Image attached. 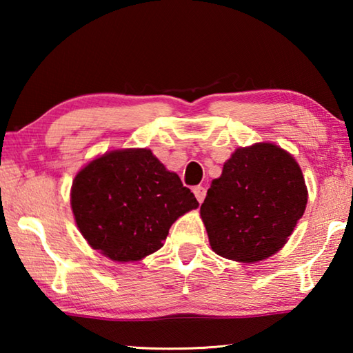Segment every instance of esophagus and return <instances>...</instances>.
<instances>
[{
	"mask_svg": "<svg viewBox=\"0 0 353 353\" xmlns=\"http://www.w3.org/2000/svg\"><path fill=\"white\" fill-rule=\"evenodd\" d=\"M193 193H194V196H196V199L199 201V204H202V202H204V199H205L207 190H205L204 187H201V185H198V187L193 188Z\"/></svg>",
	"mask_w": 353,
	"mask_h": 353,
	"instance_id": "34e87169",
	"label": "esophagus"
}]
</instances>
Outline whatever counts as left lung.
<instances>
[{
    "instance_id": "left-lung-1",
    "label": "left lung",
    "mask_w": 353,
    "mask_h": 353,
    "mask_svg": "<svg viewBox=\"0 0 353 353\" xmlns=\"http://www.w3.org/2000/svg\"><path fill=\"white\" fill-rule=\"evenodd\" d=\"M307 205L302 171L272 143L236 149L201 205L208 241L224 259L254 263L276 254Z\"/></svg>"
}]
</instances>
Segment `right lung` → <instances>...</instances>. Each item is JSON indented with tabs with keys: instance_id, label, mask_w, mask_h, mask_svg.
I'll use <instances>...</instances> for the list:
<instances>
[{
	"instance_id": "right-lung-1",
	"label": "right lung",
	"mask_w": 353,
	"mask_h": 353,
	"mask_svg": "<svg viewBox=\"0 0 353 353\" xmlns=\"http://www.w3.org/2000/svg\"><path fill=\"white\" fill-rule=\"evenodd\" d=\"M199 205L176 172L149 149L104 154L77 172L71 208L93 249L115 261H135L163 246L172 223Z\"/></svg>"
}]
</instances>
